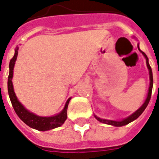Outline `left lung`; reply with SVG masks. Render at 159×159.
Listing matches in <instances>:
<instances>
[{
	"instance_id": "left-lung-1",
	"label": "left lung",
	"mask_w": 159,
	"mask_h": 159,
	"mask_svg": "<svg viewBox=\"0 0 159 159\" xmlns=\"http://www.w3.org/2000/svg\"><path fill=\"white\" fill-rule=\"evenodd\" d=\"M139 47V46H138ZM141 53H143V55L146 58V62H147V67H148V70H149V78H150V84H149V88H148V97H147V99H146L145 102L143 103V105L141 106L140 108L139 109L138 111H136L134 114H132L130 116H129L128 118L125 119L121 121H115V120H105V119H101L99 117H97V116H95L96 119L97 120H99L100 122H102V123L107 124V125H115V126H123L125 125H128L129 123H130L132 121H134V120L138 118L139 116H140L141 114L143 113V111L145 110L147 106L148 105V102L150 101L151 98V94H152V89H153V72H152V68H151L150 65L148 63V58L147 57V55L145 53L142 52V51L139 49Z\"/></svg>"
}]
</instances>
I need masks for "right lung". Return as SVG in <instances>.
<instances>
[{"label": "right lung", "instance_id": "add662e5", "mask_svg": "<svg viewBox=\"0 0 159 159\" xmlns=\"http://www.w3.org/2000/svg\"><path fill=\"white\" fill-rule=\"evenodd\" d=\"M17 55H18V48L16 49L14 57L10 61V64H9L10 73H9L8 82H7L9 97H10L11 104H12L16 113L17 114V116L20 117V119L23 121L24 123H25L27 125H29L31 128L35 129L37 130H49V129H53L61 126L62 124L64 123V121L67 120V106H68V103H69L71 98L67 100L64 109L62 110V112L57 116H52V117H41V116H36L33 113H30L17 100L16 94L14 92L13 85H12V81H11L12 77H13L14 65L16 62Z\"/></svg>", "mask_w": 159, "mask_h": 159}]
</instances>
